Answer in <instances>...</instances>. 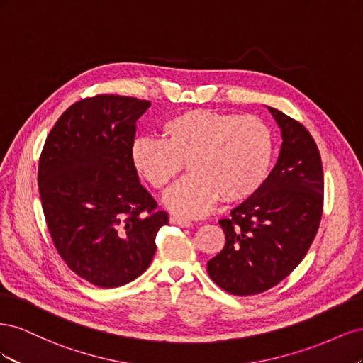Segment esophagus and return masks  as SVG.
<instances>
[{"label":"esophagus","mask_w":363,"mask_h":363,"mask_svg":"<svg viewBox=\"0 0 363 363\" xmlns=\"http://www.w3.org/2000/svg\"><path fill=\"white\" fill-rule=\"evenodd\" d=\"M169 223L174 224V225H180V227H189V225H192V223L189 221V219H184V218L175 216V215H172L169 218Z\"/></svg>","instance_id":"esophagus-1"}]
</instances>
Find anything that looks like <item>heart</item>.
I'll list each match as a JSON object with an SVG mask.
<instances>
[{
  "label": "heart",
  "instance_id": "b5f03b06",
  "mask_svg": "<svg viewBox=\"0 0 363 363\" xmlns=\"http://www.w3.org/2000/svg\"><path fill=\"white\" fill-rule=\"evenodd\" d=\"M162 139L139 138L131 160L142 179L167 189L188 160L191 174L164 195L171 212L199 218L221 196L244 201L265 183L272 162L269 128L255 116L191 108L168 118Z\"/></svg>",
  "mask_w": 363,
  "mask_h": 363
}]
</instances>
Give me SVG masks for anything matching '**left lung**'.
Returning <instances> with one entry per match:
<instances>
[{"instance_id": "left-lung-1", "label": "left lung", "mask_w": 363, "mask_h": 363, "mask_svg": "<svg viewBox=\"0 0 363 363\" xmlns=\"http://www.w3.org/2000/svg\"><path fill=\"white\" fill-rule=\"evenodd\" d=\"M267 108L281 131L277 163L260 189L219 221L225 245L207 262L211 279L233 295L260 294L288 277L323 215V163L313 138L298 121Z\"/></svg>"}]
</instances>
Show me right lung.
Wrapping results in <instances>:
<instances>
[{
  "instance_id": "obj_1",
  "label": "right lung",
  "mask_w": 363,
  "mask_h": 363,
  "mask_svg": "<svg viewBox=\"0 0 363 363\" xmlns=\"http://www.w3.org/2000/svg\"><path fill=\"white\" fill-rule=\"evenodd\" d=\"M150 101L98 95L57 119L39 159L43 215L60 257L100 288L133 281L168 224L131 160L136 121Z\"/></svg>"
}]
</instances>
